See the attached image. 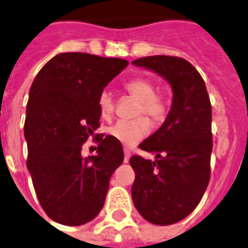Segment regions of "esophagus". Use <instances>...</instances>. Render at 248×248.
<instances>
[{"label":"esophagus","mask_w":248,"mask_h":248,"mask_svg":"<svg viewBox=\"0 0 248 248\" xmlns=\"http://www.w3.org/2000/svg\"><path fill=\"white\" fill-rule=\"evenodd\" d=\"M130 156H131V154H130L129 150H124V163H129Z\"/></svg>","instance_id":"34e87169"}]
</instances>
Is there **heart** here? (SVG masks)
<instances>
[{"mask_svg":"<svg viewBox=\"0 0 248 248\" xmlns=\"http://www.w3.org/2000/svg\"><path fill=\"white\" fill-rule=\"evenodd\" d=\"M124 91L138 100L135 114L147 115L154 122H161L167 114V102L164 97L156 93V85L146 78H137L124 84ZM98 109L104 118H109L114 111V100L109 92H101L98 96ZM150 131V122L144 117L133 121H118L110 126L108 133L111 138L131 147L139 143Z\"/></svg>","mask_w":248,"mask_h":248,"instance_id":"heart-1","label":"heart"}]
</instances>
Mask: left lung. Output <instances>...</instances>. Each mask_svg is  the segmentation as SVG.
<instances>
[{
	"mask_svg": "<svg viewBox=\"0 0 248 248\" xmlns=\"http://www.w3.org/2000/svg\"><path fill=\"white\" fill-rule=\"evenodd\" d=\"M133 64L170 81L173 102L161 127L139 144L156 155L130 157L135 170L131 196L135 208L154 225H172L193 212L210 180L213 150L212 104L199 71L185 59L146 56Z\"/></svg>",
	"mask_w": 248,
	"mask_h": 248,
	"instance_id": "left-lung-1",
	"label": "left lung"
}]
</instances>
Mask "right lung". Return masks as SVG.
<instances>
[{
    "instance_id": "1",
    "label": "right lung",
    "mask_w": 248,
    "mask_h": 248,
    "mask_svg": "<svg viewBox=\"0 0 248 248\" xmlns=\"http://www.w3.org/2000/svg\"><path fill=\"white\" fill-rule=\"evenodd\" d=\"M127 60L64 52L36 75L27 102V168L42 208L67 226L92 221L104 206L110 177L124 161L122 144L96 134L97 155L82 144L100 127L98 96Z\"/></svg>"
}]
</instances>
